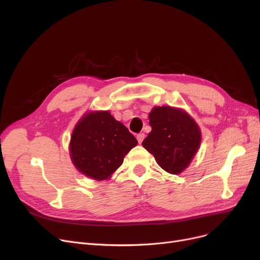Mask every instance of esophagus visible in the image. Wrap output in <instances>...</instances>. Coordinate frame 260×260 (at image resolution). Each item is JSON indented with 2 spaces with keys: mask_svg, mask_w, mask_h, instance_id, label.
<instances>
[{
  "mask_svg": "<svg viewBox=\"0 0 260 260\" xmlns=\"http://www.w3.org/2000/svg\"><path fill=\"white\" fill-rule=\"evenodd\" d=\"M136 138H137L138 142H139V143H141V142L143 141V139H144V134H138L137 136H136Z\"/></svg>",
  "mask_w": 260,
  "mask_h": 260,
  "instance_id": "1",
  "label": "esophagus"
}]
</instances>
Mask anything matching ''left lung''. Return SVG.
<instances>
[{"mask_svg": "<svg viewBox=\"0 0 260 260\" xmlns=\"http://www.w3.org/2000/svg\"><path fill=\"white\" fill-rule=\"evenodd\" d=\"M149 120L152 131L142 141L143 148L168 173H182L200 149L198 123L184 109L171 106L153 107Z\"/></svg>", "mask_w": 260, "mask_h": 260, "instance_id": "obj_1", "label": "left lung"}]
</instances>
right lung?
<instances>
[{"mask_svg":"<svg viewBox=\"0 0 260 260\" xmlns=\"http://www.w3.org/2000/svg\"><path fill=\"white\" fill-rule=\"evenodd\" d=\"M137 144L136 138L108 110H96L86 112L75 124L69 152L78 172L95 180H105Z\"/></svg>","mask_w":260,"mask_h":260,"instance_id":"right-lung-1","label":"right lung"}]
</instances>
